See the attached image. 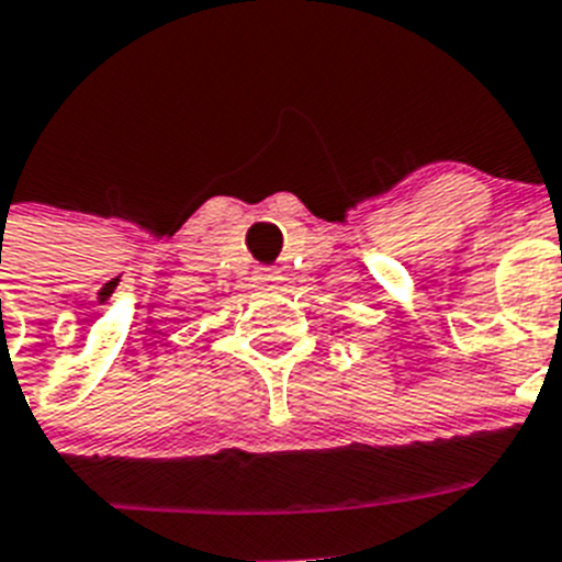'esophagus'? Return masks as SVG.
Wrapping results in <instances>:
<instances>
[{"instance_id": "1", "label": "esophagus", "mask_w": 562, "mask_h": 562, "mask_svg": "<svg viewBox=\"0 0 562 562\" xmlns=\"http://www.w3.org/2000/svg\"><path fill=\"white\" fill-rule=\"evenodd\" d=\"M252 281H256V284H278V281H281V270H278V267H258Z\"/></svg>"}]
</instances>
